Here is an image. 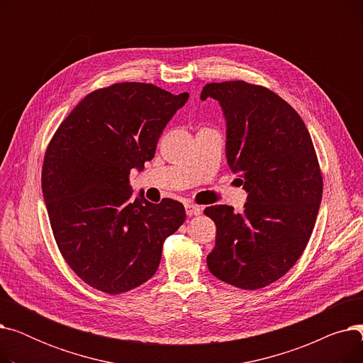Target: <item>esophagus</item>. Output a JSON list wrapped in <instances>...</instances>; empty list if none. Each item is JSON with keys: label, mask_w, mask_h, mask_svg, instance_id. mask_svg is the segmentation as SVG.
Listing matches in <instances>:
<instances>
[{"label": "esophagus", "mask_w": 363, "mask_h": 363, "mask_svg": "<svg viewBox=\"0 0 363 363\" xmlns=\"http://www.w3.org/2000/svg\"><path fill=\"white\" fill-rule=\"evenodd\" d=\"M185 212L188 216H197L201 213V208L196 204H191V203H186L185 204Z\"/></svg>", "instance_id": "1"}]
</instances>
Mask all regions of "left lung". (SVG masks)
<instances>
[{
	"instance_id": "1",
	"label": "left lung",
	"mask_w": 363,
	"mask_h": 363,
	"mask_svg": "<svg viewBox=\"0 0 363 363\" xmlns=\"http://www.w3.org/2000/svg\"><path fill=\"white\" fill-rule=\"evenodd\" d=\"M219 103L226 123V162L241 177L244 212L216 204L207 266L244 290L263 289L287 274L306 249L322 200V177L311 133L279 95L244 81L207 84L200 100Z\"/></svg>"
}]
</instances>
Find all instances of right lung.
Here are the masks:
<instances>
[{
  "mask_svg": "<svg viewBox=\"0 0 363 363\" xmlns=\"http://www.w3.org/2000/svg\"><path fill=\"white\" fill-rule=\"evenodd\" d=\"M189 94L141 82L97 89L54 133L43 196L59 250L92 289L121 294L156 274L164 240L185 220L179 201L133 197L129 174L155 157L163 129Z\"/></svg>",
  "mask_w": 363,
  "mask_h": 363,
  "instance_id": "1",
  "label": "right lung"
}]
</instances>
